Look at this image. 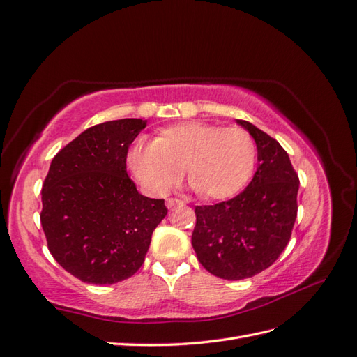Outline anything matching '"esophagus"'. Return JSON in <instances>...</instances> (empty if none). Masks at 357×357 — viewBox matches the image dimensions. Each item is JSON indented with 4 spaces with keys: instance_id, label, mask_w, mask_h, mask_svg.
<instances>
[{
    "instance_id": "1",
    "label": "esophagus",
    "mask_w": 357,
    "mask_h": 357,
    "mask_svg": "<svg viewBox=\"0 0 357 357\" xmlns=\"http://www.w3.org/2000/svg\"><path fill=\"white\" fill-rule=\"evenodd\" d=\"M184 202L181 201V199H173V197H169L167 201H165V206H167V208H172V206H175V205H182Z\"/></svg>"
}]
</instances>
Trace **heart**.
Segmentation results:
<instances>
[{
  "label": "heart",
  "instance_id": "heart-1",
  "mask_svg": "<svg viewBox=\"0 0 357 357\" xmlns=\"http://www.w3.org/2000/svg\"><path fill=\"white\" fill-rule=\"evenodd\" d=\"M257 161L254 138L243 128L184 121L161 130L153 141L138 138L126 162L130 175L151 196H162L182 176L205 199H228L250 182Z\"/></svg>",
  "mask_w": 357,
  "mask_h": 357
}]
</instances>
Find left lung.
Instances as JSON below:
<instances>
[{"instance_id":"left-lung-1","label":"left lung","mask_w":357,"mask_h":357,"mask_svg":"<svg viewBox=\"0 0 357 357\" xmlns=\"http://www.w3.org/2000/svg\"><path fill=\"white\" fill-rule=\"evenodd\" d=\"M236 121L254 138L259 167L250 185L236 197L196 206L192 236L197 260L223 280L254 277L278 259L292 234L300 188L278 141L250 121Z\"/></svg>"}]
</instances>
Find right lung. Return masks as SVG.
I'll use <instances>...</instances> for the list:
<instances>
[{
  "label": "right lung",
  "instance_id": "add662e5",
  "mask_svg": "<svg viewBox=\"0 0 357 357\" xmlns=\"http://www.w3.org/2000/svg\"><path fill=\"white\" fill-rule=\"evenodd\" d=\"M146 124H96L50 165L40 225L54 260L84 283L114 284L134 275L167 214L164 199L139 195L126 172L128 149Z\"/></svg>",
  "mask_w": 357,
  "mask_h": 357
}]
</instances>
